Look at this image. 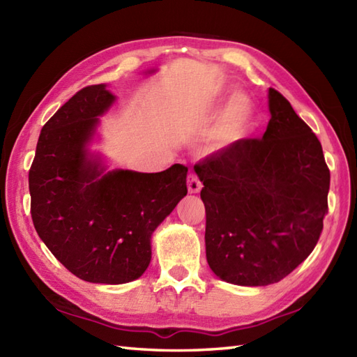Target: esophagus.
I'll return each instance as SVG.
<instances>
[{
	"label": "esophagus",
	"mask_w": 357,
	"mask_h": 357,
	"mask_svg": "<svg viewBox=\"0 0 357 357\" xmlns=\"http://www.w3.org/2000/svg\"><path fill=\"white\" fill-rule=\"evenodd\" d=\"M187 188H188V193H199L201 192L202 183L198 179V176H196V174H188Z\"/></svg>",
	"instance_id": "esophagus-1"
}]
</instances>
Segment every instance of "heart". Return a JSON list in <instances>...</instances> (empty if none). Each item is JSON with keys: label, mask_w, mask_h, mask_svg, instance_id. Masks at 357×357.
<instances>
[{"label": "heart", "mask_w": 357, "mask_h": 357, "mask_svg": "<svg viewBox=\"0 0 357 357\" xmlns=\"http://www.w3.org/2000/svg\"><path fill=\"white\" fill-rule=\"evenodd\" d=\"M252 126V104L242 93L234 95L221 118L213 138V149L222 150L244 138Z\"/></svg>", "instance_id": "heart-1"}]
</instances>
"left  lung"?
<instances>
[{
    "label": "left lung",
    "mask_w": 357,
    "mask_h": 357,
    "mask_svg": "<svg viewBox=\"0 0 357 357\" xmlns=\"http://www.w3.org/2000/svg\"><path fill=\"white\" fill-rule=\"evenodd\" d=\"M268 109L262 139H239L195 165L207 262L234 285L264 287L290 275L313 252L328 213L319 139L275 89Z\"/></svg>",
    "instance_id": "obj_1"
}]
</instances>
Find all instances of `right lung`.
<instances>
[{"label": "right lung", "mask_w": 357, "mask_h": 357, "mask_svg": "<svg viewBox=\"0 0 357 357\" xmlns=\"http://www.w3.org/2000/svg\"><path fill=\"white\" fill-rule=\"evenodd\" d=\"M115 100L105 84L73 95L43 127L29 172L38 236L77 278L112 285L147 270L151 234L187 195L188 172L107 170L89 144Z\"/></svg>", "instance_id": "1"}]
</instances>
